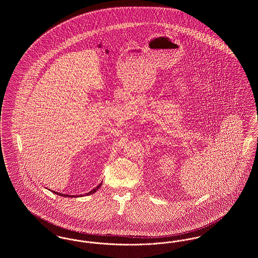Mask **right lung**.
<instances>
[{
  "label": "right lung",
  "mask_w": 258,
  "mask_h": 258,
  "mask_svg": "<svg viewBox=\"0 0 258 258\" xmlns=\"http://www.w3.org/2000/svg\"><path fill=\"white\" fill-rule=\"evenodd\" d=\"M102 183H100V184H98V186H96L95 188H93L91 191H89V192H87L86 196H90V195H92V194H95L97 190L98 189V187H100V185H101ZM52 192H54V194H56V195H58V196H60V197H82V195H80V196H70V195H62V194H60V192H57V191H54V190H51Z\"/></svg>",
  "instance_id": "add662e5"
}]
</instances>
